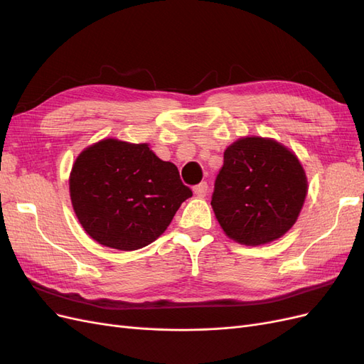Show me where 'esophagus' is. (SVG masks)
<instances>
[{"instance_id":"1","label":"esophagus","mask_w":364,"mask_h":364,"mask_svg":"<svg viewBox=\"0 0 364 364\" xmlns=\"http://www.w3.org/2000/svg\"><path fill=\"white\" fill-rule=\"evenodd\" d=\"M208 193V183L206 182H200L199 185L194 186V194L197 197H205Z\"/></svg>"}]
</instances>
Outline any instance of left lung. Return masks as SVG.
Listing matches in <instances>:
<instances>
[{"mask_svg": "<svg viewBox=\"0 0 364 364\" xmlns=\"http://www.w3.org/2000/svg\"><path fill=\"white\" fill-rule=\"evenodd\" d=\"M305 196V171L293 153L273 139L250 136L226 149L211 205L228 237L259 246L294 225Z\"/></svg>", "mask_w": 364, "mask_h": 364, "instance_id": "obj_1", "label": "left lung"}]
</instances>
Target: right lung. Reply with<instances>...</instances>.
<instances>
[{"mask_svg":"<svg viewBox=\"0 0 364 364\" xmlns=\"http://www.w3.org/2000/svg\"><path fill=\"white\" fill-rule=\"evenodd\" d=\"M70 194L87 235L107 247L136 250L167 229L193 191L178 167L147 144L103 139L75 159Z\"/></svg>","mask_w":364,"mask_h":364,"instance_id":"add662e5","label":"right lung"}]
</instances>
